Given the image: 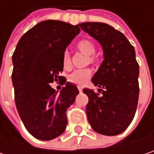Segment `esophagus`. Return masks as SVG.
<instances>
[{
  "label": "esophagus",
  "instance_id": "1",
  "mask_svg": "<svg viewBox=\"0 0 154 154\" xmlns=\"http://www.w3.org/2000/svg\"><path fill=\"white\" fill-rule=\"evenodd\" d=\"M78 91H79L80 93H82V91H83V88H82V87H78Z\"/></svg>",
  "mask_w": 154,
  "mask_h": 154
}]
</instances>
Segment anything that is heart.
I'll return each mask as SVG.
<instances>
[{
	"label": "heart",
	"mask_w": 154,
	"mask_h": 154,
	"mask_svg": "<svg viewBox=\"0 0 154 154\" xmlns=\"http://www.w3.org/2000/svg\"><path fill=\"white\" fill-rule=\"evenodd\" d=\"M77 50L80 51L81 53L88 56L87 57V63L89 62L90 64H95L97 62V58L94 56L96 47L93 41L88 40V39H84L79 41L77 44ZM62 65L65 69H69L71 66V60H70V55L68 51H66L63 53L62 56ZM91 77V71L87 69H78L73 71L69 77V81L72 84H75L77 85H84L87 80Z\"/></svg>",
	"instance_id": "obj_1"
}]
</instances>
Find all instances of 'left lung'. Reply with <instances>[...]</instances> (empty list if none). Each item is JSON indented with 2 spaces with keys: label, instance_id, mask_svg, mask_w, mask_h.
<instances>
[{
  "label": "left lung",
  "instance_id": "8db88e82",
  "mask_svg": "<svg viewBox=\"0 0 154 154\" xmlns=\"http://www.w3.org/2000/svg\"><path fill=\"white\" fill-rule=\"evenodd\" d=\"M79 26L100 43L104 59L92 78L95 86L104 88L101 89L103 95L92 89L83 90L89 100L88 121L95 132L117 136L130 125L137 107L139 65L135 49L121 32L108 24L84 22Z\"/></svg>",
  "mask_w": 154,
  "mask_h": 154
}]
</instances>
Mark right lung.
Returning a JSON list of instances; mask_svg holds the SVG:
<instances>
[{
    "instance_id": "right-lung-1",
    "label": "right lung",
    "mask_w": 154,
    "mask_h": 154,
    "mask_svg": "<svg viewBox=\"0 0 154 154\" xmlns=\"http://www.w3.org/2000/svg\"><path fill=\"white\" fill-rule=\"evenodd\" d=\"M79 25L45 20L19 39L12 56V84L17 112L26 130L35 138L51 140L66 129V111L79 94L64 77L62 56L79 34ZM65 84L60 95L51 82Z\"/></svg>"
}]
</instances>
